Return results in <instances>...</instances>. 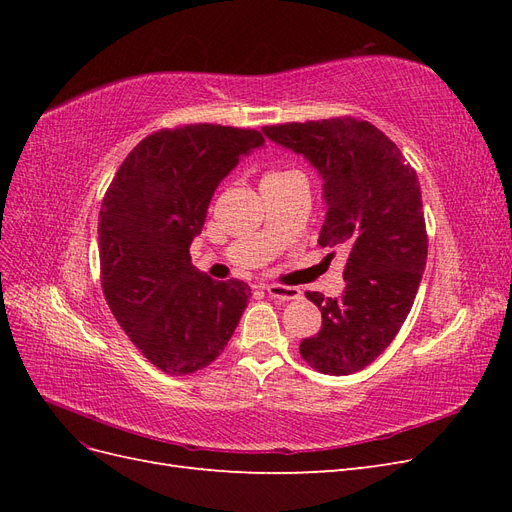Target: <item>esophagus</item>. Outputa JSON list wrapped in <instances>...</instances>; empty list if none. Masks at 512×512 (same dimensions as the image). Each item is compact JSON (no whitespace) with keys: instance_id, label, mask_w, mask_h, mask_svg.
Segmentation results:
<instances>
[{"instance_id":"esophagus-1","label":"esophagus","mask_w":512,"mask_h":512,"mask_svg":"<svg viewBox=\"0 0 512 512\" xmlns=\"http://www.w3.org/2000/svg\"><path fill=\"white\" fill-rule=\"evenodd\" d=\"M265 290L269 292V297L277 299V301H294L301 297V290L294 286H282V284H269L265 286Z\"/></svg>"}]
</instances>
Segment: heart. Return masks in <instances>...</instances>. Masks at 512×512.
<instances>
[{
	"instance_id": "obj_1",
	"label": "heart",
	"mask_w": 512,
	"mask_h": 512,
	"mask_svg": "<svg viewBox=\"0 0 512 512\" xmlns=\"http://www.w3.org/2000/svg\"><path fill=\"white\" fill-rule=\"evenodd\" d=\"M280 175H286V173H271L269 177H280Z\"/></svg>"
}]
</instances>
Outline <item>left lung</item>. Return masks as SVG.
<instances>
[{
  "label": "left lung",
  "instance_id": "obj_1",
  "mask_svg": "<svg viewBox=\"0 0 512 512\" xmlns=\"http://www.w3.org/2000/svg\"><path fill=\"white\" fill-rule=\"evenodd\" d=\"M262 132L318 168L327 203L318 245L348 250L342 297L305 292L322 312V329L299 352L322 374H356L389 348L421 284L427 228L416 170L363 119L292 121Z\"/></svg>",
  "mask_w": 512,
  "mask_h": 512
}]
</instances>
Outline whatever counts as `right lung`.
<instances>
[{
	"instance_id": "right-lung-1",
	"label": "right lung",
	"mask_w": 512,
	"mask_h": 512,
	"mask_svg": "<svg viewBox=\"0 0 512 512\" xmlns=\"http://www.w3.org/2000/svg\"><path fill=\"white\" fill-rule=\"evenodd\" d=\"M262 143L258 130L218 123L162 128L128 153L102 198L104 299L130 342L170 376L218 359L252 297L241 280L196 271L190 245L218 183Z\"/></svg>"
}]
</instances>
